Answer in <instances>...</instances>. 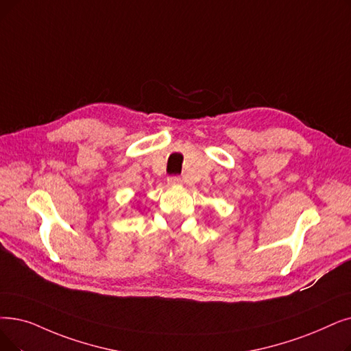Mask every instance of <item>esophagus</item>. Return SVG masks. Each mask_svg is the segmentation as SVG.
<instances>
[{
	"mask_svg": "<svg viewBox=\"0 0 351 351\" xmlns=\"http://www.w3.org/2000/svg\"><path fill=\"white\" fill-rule=\"evenodd\" d=\"M180 182H182V179L179 176H171L169 179H167V185L175 186V185H179Z\"/></svg>",
	"mask_w": 351,
	"mask_h": 351,
	"instance_id": "esophagus-1",
	"label": "esophagus"
}]
</instances>
